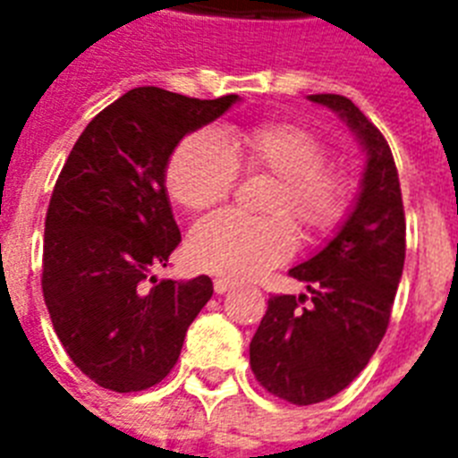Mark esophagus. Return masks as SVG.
Listing matches in <instances>:
<instances>
[{
  "mask_svg": "<svg viewBox=\"0 0 458 458\" xmlns=\"http://www.w3.org/2000/svg\"><path fill=\"white\" fill-rule=\"evenodd\" d=\"M233 287H235V283H233V280H228V278H216V280H214V290H216V294H225V293H230V290H233Z\"/></svg>",
  "mask_w": 458,
  "mask_h": 458,
  "instance_id": "34e87169",
  "label": "esophagus"
}]
</instances>
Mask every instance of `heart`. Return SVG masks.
I'll return each instance as SVG.
<instances>
[{
    "label": "heart",
    "mask_w": 458,
    "mask_h": 458,
    "mask_svg": "<svg viewBox=\"0 0 458 458\" xmlns=\"http://www.w3.org/2000/svg\"><path fill=\"white\" fill-rule=\"evenodd\" d=\"M237 171L268 175L273 185L261 211L250 218L218 211L201 218L187 237L194 268L225 278H257L293 257V218L306 237L327 235L349 207V180L326 164V147L293 123H261L221 138L214 131L187 135L165 165V187L180 207L201 211L233 192Z\"/></svg>",
    "instance_id": "1"
}]
</instances>
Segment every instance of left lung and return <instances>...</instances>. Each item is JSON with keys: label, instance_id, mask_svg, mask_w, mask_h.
I'll use <instances>...</instances> for the list:
<instances>
[{"label": "left lung", "instance_id": "1", "mask_svg": "<svg viewBox=\"0 0 458 458\" xmlns=\"http://www.w3.org/2000/svg\"><path fill=\"white\" fill-rule=\"evenodd\" d=\"M352 128L363 152L359 197L330 242L290 268L309 294H276L251 337L250 363L266 390L318 404L354 380L383 340L406 254L399 175L383 132L342 95H309Z\"/></svg>", "mask_w": 458, "mask_h": 458}]
</instances>
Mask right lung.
<instances>
[{"mask_svg":"<svg viewBox=\"0 0 458 458\" xmlns=\"http://www.w3.org/2000/svg\"><path fill=\"white\" fill-rule=\"evenodd\" d=\"M237 102L135 88L89 121L61 168L47 208L42 293L71 361L106 390L161 383L214 294L208 276L157 280L180 242L165 165L180 140Z\"/></svg>","mask_w":458,"mask_h":458,"instance_id":"add662e5","label":"right lung"}]
</instances>
